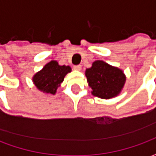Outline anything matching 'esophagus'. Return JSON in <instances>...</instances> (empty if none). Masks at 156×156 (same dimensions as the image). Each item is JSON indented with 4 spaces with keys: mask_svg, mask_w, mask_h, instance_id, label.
Returning a JSON list of instances; mask_svg holds the SVG:
<instances>
[{
    "mask_svg": "<svg viewBox=\"0 0 156 156\" xmlns=\"http://www.w3.org/2000/svg\"><path fill=\"white\" fill-rule=\"evenodd\" d=\"M73 69L77 70V71H80L82 69V66L81 65H75V66H73Z\"/></svg>",
    "mask_w": 156,
    "mask_h": 156,
    "instance_id": "obj_1",
    "label": "esophagus"
}]
</instances>
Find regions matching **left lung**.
<instances>
[{"mask_svg": "<svg viewBox=\"0 0 156 156\" xmlns=\"http://www.w3.org/2000/svg\"><path fill=\"white\" fill-rule=\"evenodd\" d=\"M92 94L103 99H110L119 94L126 81L123 70L107 62L97 60L85 71Z\"/></svg>", "mask_w": 156, "mask_h": 156, "instance_id": "obj_1", "label": "left lung"}]
</instances>
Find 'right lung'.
<instances>
[{"label": "right lung", "mask_w": 156, "mask_h": 156, "mask_svg": "<svg viewBox=\"0 0 156 156\" xmlns=\"http://www.w3.org/2000/svg\"><path fill=\"white\" fill-rule=\"evenodd\" d=\"M71 71V67L66 65L61 66L57 61L51 60L41 70L34 74L32 82L39 91L54 95L64 80L65 76Z\"/></svg>", "instance_id": "add662e5"}]
</instances>
